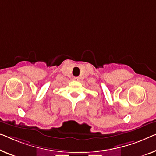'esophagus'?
<instances>
[{
  "instance_id": "1",
  "label": "esophagus",
  "mask_w": 156,
  "mask_h": 156,
  "mask_svg": "<svg viewBox=\"0 0 156 156\" xmlns=\"http://www.w3.org/2000/svg\"><path fill=\"white\" fill-rule=\"evenodd\" d=\"M73 80L74 81H78L79 80V78L78 77H73Z\"/></svg>"
}]
</instances>
